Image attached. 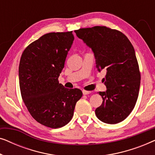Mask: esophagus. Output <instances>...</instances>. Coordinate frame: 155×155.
<instances>
[{
	"mask_svg": "<svg viewBox=\"0 0 155 155\" xmlns=\"http://www.w3.org/2000/svg\"><path fill=\"white\" fill-rule=\"evenodd\" d=\"M91 92H91V91H87V90H82V93H83V94H84V95L90 94Z\"/></svg>",
	"mask_w": 155,
	"mask_h": 155,
	"instance_id": "esophagus-1",
	"label": "esophagus"
}]
</instances>
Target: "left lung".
<instances>
[{"label": "left lung", "mask_w": 155, "mask_h": 155, "mask_svg": "<svg viewBox=\"0 0 155 155\" xmlns=\"http://www.w3.org/2000/svg\"><path fill=\"white\" fill-rule=\"evenodd\" d=\"M77 37L92 48L97 70H107L103 80L106 92H99L103 99L95 110L104 123L116 124L129 116L134 109L140 85V72L134 48L121 31L105 26L75 30Z\"/></svg>", "instance_id": "left-lung-1"}]
</instances>
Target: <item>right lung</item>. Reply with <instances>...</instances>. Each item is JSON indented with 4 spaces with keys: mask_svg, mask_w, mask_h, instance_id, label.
<instances>
[{
    "mask_svg": "<svg viewBox=\"0 0 155 155\" xmlns=\"http://www.w3.org/2000/svg\"><path fill=\"white\" fill-rule=\"evenodd\" d=\"M73 40L72 31L46 34L27 46L20 58L19 82L23 101L31 116L48 128L68 124L82 96L79 89H67L58 81Z\"/></svg>",
    "mask_w": 155,
    "mask_h": 155,
    "instance_id": "1",
    "label": "right lung"
}]
</instances>
